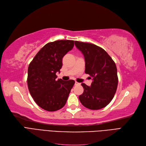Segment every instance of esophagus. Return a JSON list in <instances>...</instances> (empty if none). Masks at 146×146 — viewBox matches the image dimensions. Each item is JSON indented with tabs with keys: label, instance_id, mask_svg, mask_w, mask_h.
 Listing matches in <instances>:
<instances>
[{
	"label": "esophagus",
	"instance_id": "esophagus-1",
	"mask_svg": "<svg viewBox=\"0 0 146 146\" xmlns=\"http://www.w3.org/2000/svg\"><path fill=\"white\" fill-rule=\"evenodd\" d=\"M75 85H80V83H79L76 82H75Z\"/></svg>",
	"mask_w": 146,
	"mask_h": 146
}]
</instances>
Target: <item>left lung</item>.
<instances>
[{"instance_id": "left-lung-1", "label": "left lung", "mask_w": 146, "mask_h": 146, "mask_svg": "<svg viewBox=\"0 0 146 146\" xmlns=\"http://www.w3.org/2000/svg\"><path fill=\"white\" fill-rule=\"evenodd\" d=\"M75 45L85 57V73L93 78L90 86L82 83L84 91L79 100L90 110L104 108L112 100L117 90L116 64L107 52L93 44L76 41Z\"/></svg>"}]
</instances>
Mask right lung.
Segmentation results:
<instances>
[{"label": "right lung", "mask_w": 146, "mask_h": 146, "mask_svg": "<svg viewBox=\"0 0 146 146\" xmlns=\"http://www.w3.org/2000/svg\"><path fill=\"white\" fill-rule=\"evenodd\" d=\"M73 40H58L42 47L28 68L27 84L30 93L37 105L48 111L63 108L68 100L75 81L57 80L62 59L72 49Z\"/></svg>", "instance_id": "obj_1"}]
</instances>
